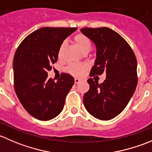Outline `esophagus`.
<instances>
[{
	"mask_svg": "<svg viewBox=\"0 0 152 152\" xmlns=\"http://www.w3.org/2000/svg\"><path fill=\"white\" fill-rule=\"evenodd\" d=\"M80 82H81L80 79H75V84H79Z\"/></svg>",
	"mask_w": 152,
	"mask_h": 152,
	"instance_id": "obj_1",
	"label": "esophagus"
}]
</instances>
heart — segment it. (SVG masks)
<instances>
[{"instance_id":"heart-1","label":"heart","mask_w":152,"mask_h":152,"mask_svg":"<svg viewBox=\"0 0 152 152\" xmlns=\"http://www.w3.org/2000/svg\"><path fill=\"white\" fill-rule=\"evenodd\" d=\"M73 43L84 54H87L91 51L92 45L89 39L82 34H77L73 39ZM66 42H63L60 45L58 50V58L61 60L64 57V53L66 48ZM88 66L83 64H71L67 66V72L74 76H81L88 70Z\"/></svg>"}]
</instances>
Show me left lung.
Instances as JSON below:
<instances>
[{
	"instance_id": "1",
	"label": "left lung",
	"mask_w": 152,
	"mask_h": 152,
	"mask_svg": "<svg viewBox=\"0 0 152 152\" xmlns=\"http://www.w3.org/2000/svg\"><path fill=\"white\" fill-rule=\"evenodd\" d=\"M81 32L96 47V58L90 76L106 73L101 84L88 79L90 89L84 95V105L93 117L111 120L124 110L136 89V56L128 42L110 28H82Z\"/></svg>"
}]
</instances>
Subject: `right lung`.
<instances>
[{"instance_id": "obj_1", "label": "right lung", "mask_w": 152, "mask_h": 152, "mask_svg": "<svg viewBox=\"0 0 152 152\" xmlns=\"http://www.w3.org/2000/svg\"><path fill=\"white\" fill-rule=\"evenodd\" d=\"M76 27H43L28 35L13 59L14 88L25 110L35 118L52 120L63 110L74 79L62 73L57 82L48 71L58 60L60 45Z\"/></svg>"}]
</instances>
